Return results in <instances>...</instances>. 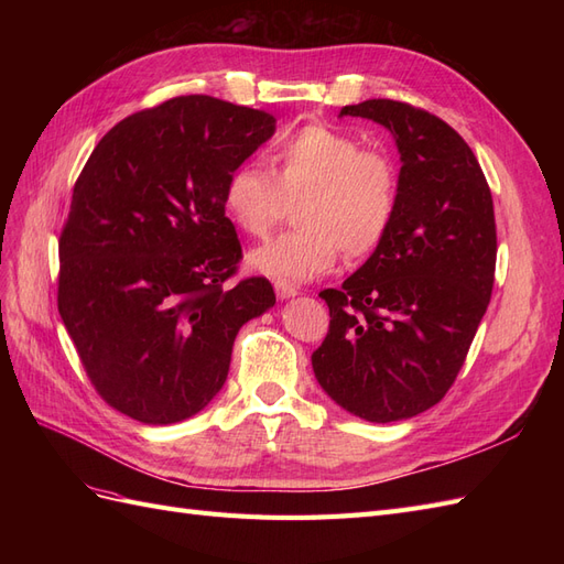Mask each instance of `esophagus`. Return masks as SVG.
I'll return each mask as SVG.
<instances>
[{"mask_svg": "<svg viewBox=\"0 0 564 564\" xmlns=\"http://www.w3.org/2000/svg\"><path fill=\"white\" fill-rule=\"evenodd\" d=\"M275 292H278V296H280V299H292V296H296V294H299V289H296L294 284H289V282L278 280V282H275Z\"/></svg>", "mask_w": 564, "mask_h": 564, "instance_id": "1", "label": "esophagus"}]
</instances>
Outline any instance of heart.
I'll return each instance as SVG.
<instances>
[{"label":"heart","instance_id":"heart-1","mask_svg":"<svg viewBox=\"0 0 564 564\" xmlns=\"http://www.w3.org/2000/svg\"><path fill=\"white\" fill-rule=\"evenodd\" d=\"M272 172L247 160L224 183V212L237 230L261 237L299 197V228L270 237L249 253V265L282 282H305L329 272L340 249L350 259L377 251L395 224L400 174L383 150L362 148L355 135L305 124L270 152Z\"/></svg>","mask_w":564,"mask_h":564}]
</instances>
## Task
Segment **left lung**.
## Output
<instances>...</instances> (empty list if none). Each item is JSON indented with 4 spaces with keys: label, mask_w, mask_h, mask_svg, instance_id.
Instances as JSON below:
<instances>
[{
    "label": "left lung",
    "mask_w": 564,
    "mask_h": 564,
    "mask_svg": "<svg viewBox=\"0 0 564 564\" xmlns=\"http://www.w3.org/2000/svg\"><path fill=\"white\" fill-rule=\"evenodd\" d=\"M340 115L395 135L400 202L367 263L319 292L332 319L313 369L346 412L390 423L437 404L464 367L491 299L497 220L480 164L445 119L390 98Z\"/></svg>",
    "instance_id": "left-lung-1"
}]
</instances>
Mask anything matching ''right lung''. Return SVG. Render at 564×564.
Here are the masks:
<instances>
[{
	"instance_id": "1",
	"label": "right lung",
	"mask_w": 564,
	"mask_h": 564,
	"mask_svg": "<svg viewBox=\"0 0 564 564\" xmlns=\"http://www.w3.org/2000/svg\"><path fill=\"white\" fill-rule=\"evenodd\" d=\"M275 117L178 96L115 124L75 183L58 240V313L96 392L141 423L191 419L224 388L235 336L275 305L228 284L242 245L224 183Z\"/></svg>"
}]
</instances>
